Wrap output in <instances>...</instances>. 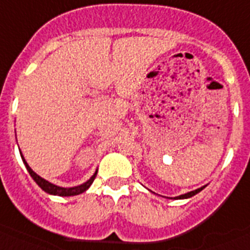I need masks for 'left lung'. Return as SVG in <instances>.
<instances>
[{
    "instance_id": "8db88e82",
    "label": "left lung",
    "mask_w": 250,
    "mask_h": 250,
    "mask_svg": "<svg viewBox=\"0 0 250 250\" xmlns=\"http://www.w3.org/2000/svg\"><path fill=\"white\" fill-rule=\"evenodd\" d=\"M206 188V185H204V186H201V188H196V190L190 191V192H186V194H184V195H180V196L167 197V199H175V200H181V199H188V197H192V196H194V195L199 194V192H200V191L203 190V188ZM149 191H151V190H149ZM151 192H153V191H151ZM153 194H155V192H153ZM156 195H157V194H156ZM164 197H165V196H164Z\"/></svg>"
}]
</instances>
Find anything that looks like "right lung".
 Returning <instances> with one entry per match:
<instances>
[{
    "label": "right lung",
    "instance_id": "obj_1",
    "mask_svg": "<svg viewBox=\"0 0 250 250\" xmlns=\"http://www.w3.org/2000/svg\"><path fill=\"white\" fill-rule=\"evenodd\" d=\"M20 155H21V158H22L23 164H25L26 170L29 171L30 176L34 179V181L36 182V184H38V185L40 186V188H42L45 192H47V194H50V195H56V196H75V195L82 194V192H84V191H86L89 188H90V185H92L93 181H94L95 176H97V172H98V170H95V172L93 173V176L90 177L88 181H85L84 184H82V185L74 186V188H62V186L54 185V184L49 182L47 180H45V179H42L41 176H39L38 173L35 172V171H32L31 167H30L29 165H27V162L25 161V158H23L21 151H20Z\"/></svg>",
    "mask_w": 250,
    "mask_h": 250
}]
</instances>
